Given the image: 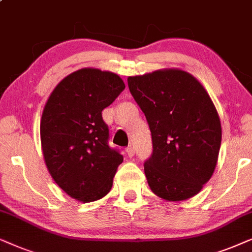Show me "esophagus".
<instances>
[{
	"instance_id": "obj_1",
	"label": "esophagus",
	"mask_w": 252,
	"mask_h": 252,
	"mask_svg": "<svg viewBox=\"0 0 252 252\" xmlns=\"http://www.w3.org/2000/svg\"><path fill=\"white\" fill-rule=\"evenodd\" d=\"M126 154H127V157L129 158H132L133 155H134V148L132 147V146H129L126 150Z\"/></svg>"
}]
</instances>
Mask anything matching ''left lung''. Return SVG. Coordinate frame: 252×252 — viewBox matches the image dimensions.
Returning a JSON list of instances; mask_svg holds the SVG:
<instances>
[{
    "label": "left lung",
    "instance_id": "left-lung-1",
    "mask_svg": "<svg viewBox=\"0 0 252 252\" xmlns=\"http://www.w3.org/2000/svg\"><path fill=\"white\" fill-rule=\"evenodd\" d=\"M150 126L153 153L144 170L152 192L184 201L211 178L221 144L217 109L192 74L170 68L127 77Z\"/></svg>",
    "mask_w": 252,
    "mask_h": 252
}]
</instances>
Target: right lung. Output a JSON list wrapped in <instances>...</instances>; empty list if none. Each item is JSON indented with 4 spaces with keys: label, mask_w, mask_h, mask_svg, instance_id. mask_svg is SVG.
I'll return each instance as SVG.
<instances>
[{
    "label": "right lung",
    "mask_w": 252,
    "mask_h": 252,
    "mask_svg": "<svg viewBox=\"0 0 252 252\" xmlns=\"http://www.w3.org/2000/svg\"><path fill=\"white\" fill-rule=\"evenodd\" d=\"M125 88L118 74L82 68L60 81L44 106L40 134L49 173L63 192L83 203L111 190L123 162L120 152L108 146L101 112Z\"/></svg>",
    "instance_id": "obj_1"
}]
</instances>
